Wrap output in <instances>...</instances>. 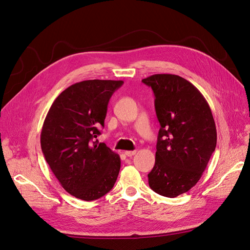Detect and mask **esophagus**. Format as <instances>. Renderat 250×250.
<instances>
[{
    "label": "esophagus",
    "instance_id": "esophagus-1",
    "mask_svg": "<svg viewBox=\"0 0 250 250\" xmlns=\"http://www.w3.org/2000/svg\"><path fill=\"white\" fill-rule=\"evenodd\" d=\"M135 153H137V151L135 150H133V151H125V154L127 155V156H133Z\"/></svg>",
    "mask_w": 250,
    "mask_h": 250
}]
</instances>
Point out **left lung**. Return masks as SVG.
<instances>
[{"label": "left lung", "mask_w": 250, "mask_h": 250, "mask_svg": "<svg viewBox=\"0 0 250 250\" xmlns=\"http://www.w3.org/2000/svg\"><path fill=\"white\" fill-rule=\"evenodd\" d=\"M142 81L153 90L161 124L149 187L165 197H177L198 183L215 151L213 113L197 87L177 75L155 74Z\"/></svg>", "instance_id": "obj_1"}]
</instances>
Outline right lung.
Instances as JSON below:
<instances>
[{"label": "right lung", "mask_w": 250, "mask_h": 250, "mask_svg": "<svg viewBox=\"0 0 250 250\" xmlns=\"http://www.w3.org/2000/svg\"><path fill=\"white\" fill-rule=\"evenodd\" d=\"M122 80H84L65 88L53 102L41 133V146L53 174L76 198L92 201L107 194L121 168L119 154L95 140L104 126L111 95Z\"/></svg>", "instance_id": "add662e5"}]
</instances>
